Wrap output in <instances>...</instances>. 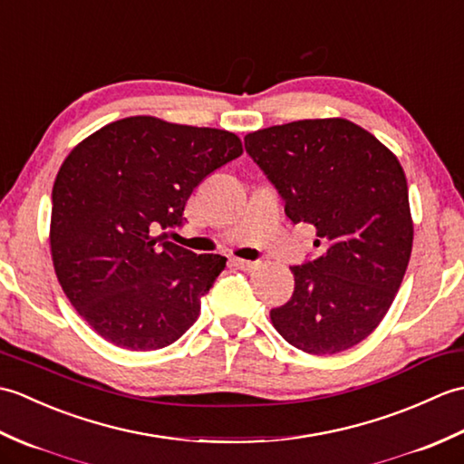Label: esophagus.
Segmentation results:
<instances>
[{"label":"esophagus","instance_id":"1","mask_svg":"<svg viewBox=\"0 0 464 464\" xmlns=\"http://www.w3.org/2000/svg\"><path fill=\"white\" fill-rule=\"evenodd\" d=\"M233 265L241 271H255L259 267L257 261H245V259H233Z\"/></svg>","mask_w":464,"mask_h":464}]
</instances>
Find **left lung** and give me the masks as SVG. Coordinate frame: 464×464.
Instances as JSON below:
<instances>
[{
  "instance_id": "obj_1",
  "label": "left lung",
  "mask_w": 464,
  "mask_h": 464,
  "mask_svg": "<svg viewBox=\"0 0 464 464\" xmlns=\"http://www.w3.org/2000/svg\"><path fill=\"white\" fill-rule=\"evenodd\" d=\"M293 223L317 229V259L291 267L293 297L271 309L304 353L347 351L379 327L412 249L407 177L377 137L349 120H301L245 135Z\"/></svg>"
}]
</instances>
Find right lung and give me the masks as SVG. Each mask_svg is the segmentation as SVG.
I'll return each mask as SVG.
<instances>
[{"mask_svg":"<svg viewBox=\"0 0 464 464\" xmlns=\"http://www.w3.org/2000/svg\"><path fill=\"white\" fill-rule=\"evenodd\" d=\"M241 153L225 130L135 115L65 157L52 191V259L69 303L100 337L155 351L197 321L227 259L155 233L179 227L195 187Z\"/></svg>","mask_w":464,"mask_h":464,"instance_id":"right-lung-1","label":"right lung"}]
</instances>
